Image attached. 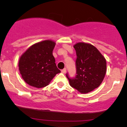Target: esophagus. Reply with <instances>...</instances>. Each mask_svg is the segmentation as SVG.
Masks as SVG:
<instances>
[{
  "instance_id": "obj_1",
  "label": "esophagus",
  "mask_w": 127,
  "mask_h": 127,
  "mask_svg": "<svg viewBox=\"0 0 127 127\" xmlns=\"http://www.w3.org/2000/svg\"><path fill=\"white\" fill-rule=\"evenodd\" d=\"M65 72H66V69L65 68H63V69L62 70V73H65Z\"/></svg>"
}]
</instances>
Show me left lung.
I'll use <instances>...</instances> for the list:
<instances>
[{
    "label": "left lung",
    "instance_id": "left-lung-1",
    "mask_svg": "<svg viewBox=\"0 0 127 127\" xmlns=\"http://www.w3.org/2000/svg\"><path fill=\"white\" fill-rule=\"evenodd\" d=\"M76 53V75L70 78L66 76L70 85L81 93H88L98 88L106 73L105 58L94 46L79 42L73 46Z\"/></svg>",
    "mask_w": 127,
    "mask_h": 127
}]
</instances>
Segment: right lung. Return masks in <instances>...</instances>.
<instances>
[{"label": "right lung", "mask_w": 127, "mask_h": 127, "mask_svg": "<svg viewBox=\"0 0 127 127\" xmlns=\"http://www.w3.org/2000/svg\"><path fill=\"white\" fill-rule=\"evenodd\" d=\"M55 42L46 40L29 48L20 57L19 70L22 78L29 85L43 88L61 72L55 64L52 51Z\"/></svg>", "instance_id": "right-lung-1"}]
</instances>
